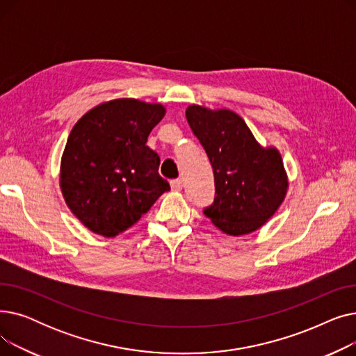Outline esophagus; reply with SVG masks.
Masks as SVG:
<instances>
[{
	"instance_id": "obj_1",
	"label": "esophagus",
	"mask_w": 356,
	"mask_h": 356,
	"mask_svg": "<svg viewBox=\"0 0 356 356\" xmlns=\"http://www.w3.org/2000/svg\"><path fill=\"white\" fill-rule=\"evenodd\" d=\"M170 186H172V191H175V192H180L181 188H183V184H181V180H180V179L172 180V181H170Z\"/></svg>"
}]
</instances>
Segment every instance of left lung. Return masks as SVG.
Instances as JSON below:
<instances>
[{
  "mask_svg": "<svg viewBox=\"0 0 356 356\" xmlns=\"http://www.w3.org/2000/svg\"><path fill=\"white\" fill-rule=\"evenodd\" d=\"M186 118L213 168L215 199L203 213L234 236L263 227L289 189L282 154L275 147H261L234 111L191 105Z\"/></svg>",
  "mask_w": 356,
  "mask_h": 356,
  "instance_id": "obj_1",
  "label": "left lung"
}]
</instances>
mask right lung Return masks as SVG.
<instances>
[{
	"instance_id": "add662e5",
	"label": "right lung",
	"mask_w": 356,
	"mask_h": 356,
	"mask_svg": "<svg viewBox=\"0 0 356 356\" xmlns=\"http://www.w3.org/2000/svg\"><path fill=\"white\" fill-rule=\"evenodd\" d=\"M165 108L133 98L104 102L72 128L60 163L65 202L83 225L111 238L149 211L170 184L147 147Z\"/></svg>"
}]
</instances>
